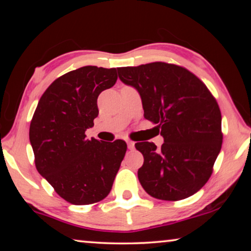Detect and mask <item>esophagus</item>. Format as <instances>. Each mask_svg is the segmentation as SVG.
Segmentation results:
<instances>
[{
	"label": "esophagus",
	"mask_w": 251,
	"mask_h": 251,
	"mask_svg": "<svg viewBox=\"0 0 251 251\" xmlns=\"http://www.w3.org/2000/svg\"><path fill=\"white\" fill-rule=\"evenodd\" d=\"M134 142H131V141H127V147H128V150H134Z\"/></svg>",
	"instance_id": "esophagus-1"
}]
</instances>
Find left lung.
Listing matches in <instances>:
<instances>
[{"label": "left lung", "instance_id": "left-lung-1", "mask_svg": "<svg viewBox=\"0 0 251 251\" xmlns=\"http://www.w3.org/2000/svg\"><path fill=\"white\" fill-rule=\"evenodd\" d=\"M123 83L142 97L144 117L156 124L164 144L136 143L144 156L138 179L161 201H181L209 179L222 150V113L217 100L196 75L165 62L117 67Z\"/></svg>", "mask_w": 251, "mask_h": 251}]
</instances>
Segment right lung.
Instances as JSON below:
<instances>
[{
	"label": "right lung",
	"instance_id": "obj_1",
	"mask_svg": "<svg viewBox=\"0 0 251 251\" xmlns=\"http://www.w3.org/2000/svg\"><path fill=\"white\" fill-rule=\"evenodd\" d=\"M116 69L84 66L59 76L46 88L29 125L35 167L59 197L91 205L112 189L127 145L87 139L99 115L97 97L114 86Z\"/></svg>",
	"mask_w": 251,
	"mask_h": 251
}]
</instances>
